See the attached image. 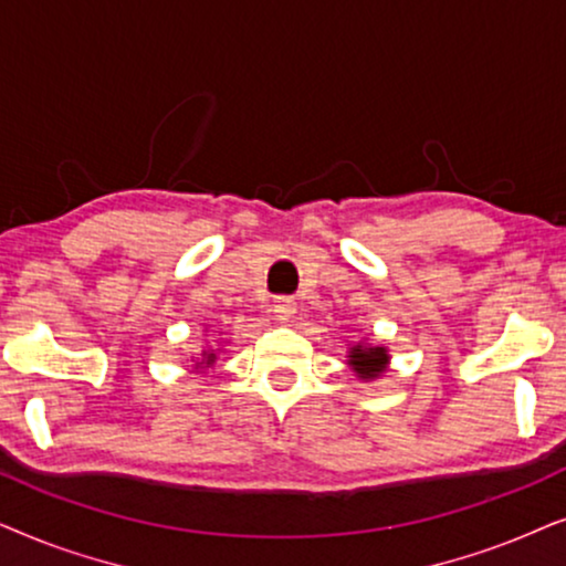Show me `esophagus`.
<instances>
[{
  "instance_id": "34e87169",
  "label": "esophagus",
  "mask_w": 566,
  "mask_h": 566,
  "mask_svg": "<svg viewBox=\"0 0 566 566\" xmlns=\"http://www.w3.org/2000/svg\"><path fill=\"white\" fill-rule=\"evenodd\" d=\"M295 313H297L295 300H290V297H276V300H274V315H276V321L290 323L292 318H295Z\"/></svg>"
}]
</instances>
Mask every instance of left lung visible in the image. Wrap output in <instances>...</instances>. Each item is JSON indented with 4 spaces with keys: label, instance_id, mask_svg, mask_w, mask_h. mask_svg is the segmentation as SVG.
<instances>
[{
    "label": "left lung",
    "instance_id": "1",
    "mask_svg": "<svg viewBox=\"0 0 566 566\" xmlns=\"http://www.w3.org/2000/svg\"><path fill=\"white\" fill-rule=\"evenodd\" d=\"M346 365L349 370L357 375L361 382H370L378 380L386 375V370L390 367V354L388 346H375L361 338L357 344H349V352H346Z\"/></svg>",
    "mask_w": 566,
    "mask_h": 566
}]
</instances>
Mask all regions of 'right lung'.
Wrapping results in <instances>:
<instances>
[{
	"label": "right lung",
	"mask_w": 566,
	"mask_h": 566,
	"mask_svg": "<svg viewBox=\"0 0 566 566\" xmlns=\"http://www.w3.org/2000/svg\"><path fill=\"white\" fill-rule=\"evenodd\" d=\"M205 336H209L207 338V346L205 349H201V354L199 357H191L188 361H191V370L193 373H207V370H214V365H217V357H220V352L224 349V334L222 331H214V334H209V328H205Z\"/></svg>",
	"instance_id": "1"
}]
</instances>
